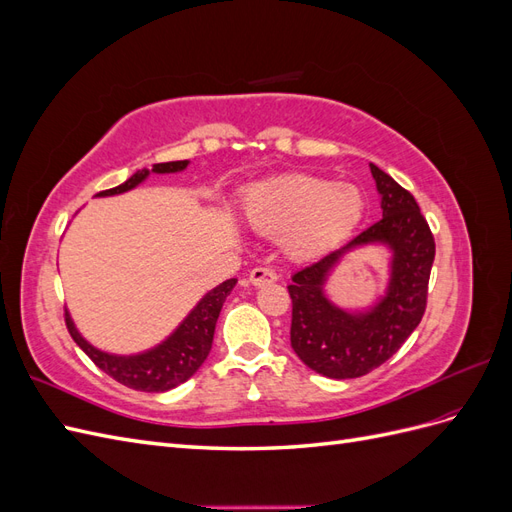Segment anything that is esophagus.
Listing matches in <instances>:
<instances>
[{
  "instance_id": "obj_1",
  "label": "esophagus",
  "mask_w": 512,
  "mask_h": 512,
  "mask_svg": "<svg viewBox=\"0 0 512 512\" xmlns=\"http://www.w3.org/2000/svg\"><path fill=\"white\" fill-rule=\"evenodd\" d=\"M273 282H277V273L273 269L256 267L250 271V284H254V286H267Z\"/></svg>"
}]
</instances>
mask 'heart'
Masks as SVG:
<instances>
[{
	"label": "heart",
	"mask_w": 512,
	"mask_h": 512,
	"mask_svg": "<svg viewBox=\"0 0 512 512\" xmlns=\"http://www.w3.org/2000/svg\"><path fill=\"white\" fill-rule=\"evenodd\" d=\"M243 218L260 235L280 237L290 260L331 254L361 226L365 198L352 183L288 175L252 185L243 196Z\"/></svg>",
	"instance_id": "1"
}]
</instances>
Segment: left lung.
<instances>
[{"label":"left lung","mask_w":512,"mask_h":512,"mask_svg":"<svg viewBox=\"0 0 512 512\" xmlns=\"http://www.w3.org/2000/svg\"><path fill=\"white\" fill-rule=\"evenodd\" d=\"M369 168L380 194L382 220L342 250L294 273L288 286L290 346L309 369L335 380L365 376L404 346L425 314L436 256V243L414 196L376 164ZM365 244H382L392 252L390 282L374 306L352 313L335 306L323 286L338 262Z\"/></svg>","instance_id":"8db88e82"}]
</instances>
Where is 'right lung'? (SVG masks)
I'll list each match as a JSON object with an SVG mask.
<instances>
[{"instance_id": "right-lung-1", "label": "right lung", "mask_w": 512, "mask_h": 512, "mask_svg": "<svg viewBox=\"0 0 512 512\" xmlns=\"http://www.w3.org/2000/svg\"><path fill=\"white\" fill-rule=\"evenodd\" d=\"M188 160L179 162H162L153 164V168L136 170V173L123 181L117 188L104 190L98 196H115L134 190L136 185H141L151 173L153 175H173L181 173V170L188 168ZM237 280L222 282L209 290L203 299H200L192 312L181 320L179 327L170 333L164 342L153 346L145 352L136 354H111L104 352L96 346H91L87 339L76 329V324L66 309V327L76 342L91 361H94L104 374L115 378L123 386L134 391H145V393H164L175 389V386L183 384L188 378H192L198 367L205 363V359L211 352L213 344V333H215V322H218L220 309L235 288Z\"/></svg>"}]
</instances>
